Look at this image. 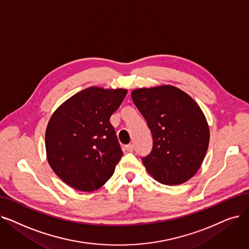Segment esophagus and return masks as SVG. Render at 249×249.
I'll return each instance as SVG.
<instances>
[{
	"instance_id": "1",
	"label": "esophagus",
	"mask_w": 249,
	"mask_h": 249,
	"mask_svg": "<svg viewBox=\"0 0 249 249\" xmlns=\"http://www.w3.org/2000/svg\"><path fill=\"white\" fill-rule=\"evenodd\" d=\"M125 149L127 151H129V153H131V151H133V144H127L125 146Z\"/></svg>"
}]
</instances>
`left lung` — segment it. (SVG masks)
<instances>
[{
    "mask_svg": "<svg viewBox=\"0 0 249 249\" xmlns=\"http://www.w3.org/2000/svg\"><path fill=\"white\" fill-rule=\"evenodd\" d=\"M154 138L142 163L155 180L179 185L196 174L207 154L210 128L190 95L173 85L137 89L131 92Z\"/></svg>",
    "mask_w": 249,
    "mask_h": 249,
    "instance_id": "8db88e82",
    "label": "left lung"
}]
</instances>
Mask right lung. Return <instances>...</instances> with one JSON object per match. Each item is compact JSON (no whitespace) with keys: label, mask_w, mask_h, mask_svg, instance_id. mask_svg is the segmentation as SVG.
I'll return each mask as SVG.
<instances>
[{"label":"right lung","mask_w":249,"mask_h":249,"mask_svg":"<svg viewBox=\"0 0 249 249\" xmlns=\"http://www.w3.org/2000/svg\"><path fill=\"white\" fill-rule=\"evenodd\" d=\"M127 89L91 86L72 95L53 113L46 130L48 161L67 185L90 192L101 188L123 156L110 123Z\"/></svg>","instance_id":"obj_1"}]
</instances>
